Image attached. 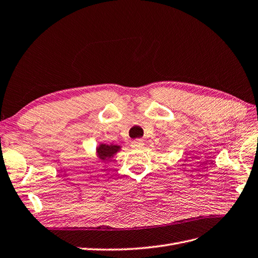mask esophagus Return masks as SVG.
<instances>
[{"instance_id":"34e87169","label":"esophagus","mask_w":258,"mask_h":258,"mask_svg":"<svg viewBox=\"0 0 258 258\" xmlns=\"http://www.w3.org/2000/svg\"><path fill=\"white\" fill-rule=\"evenodd\" d=\"M131 146H132V148H135V150H138V148H142L144 146L143 140H141V139L135 140V141H132Z\"/></svg>"}]
</instances>
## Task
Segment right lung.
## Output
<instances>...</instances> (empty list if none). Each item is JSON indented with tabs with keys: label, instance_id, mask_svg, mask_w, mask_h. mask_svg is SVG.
<instances>
[{
	"label": "right lung",
	"instance_id": "obj_1",
	"mask_svg": "<svg viewBox=\"0 0 258 258\" xmlns=\"http://www.w3.org/2000/svg\"><path fill=\"white\" fill-rule=\"evenodd\" d=\"M121 146L116 144H100L97 147V156L101 160H108L120 151Z\"/></svg>",
	"mask_w": 258,
	"mask_h": 258
}]
</instances>
